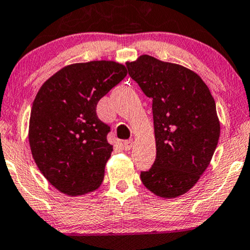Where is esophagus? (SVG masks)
<instances>
[{"label":"esophagus","mask_w":250,"mask_h":250,"mask_svg":"<svg viewBox=\"0 0 250 250\" xmlns=\"http://www.w3.org/2000/svg\"><path fill=\"white\" fill-rule=\"evenodd\" d=\"M132 145H134V141L132 140H128V141L123 142V148H125V151L130 150V148L132 147Z\"/></svg>","instance_id":"1"}]
</instances>
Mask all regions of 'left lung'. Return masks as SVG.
<instances>
[{
	"label": "left lung",
	"mask_w": 250,
	"mask_h": 250,
	"mask_svg": "<svg viewBox=\"0 0 250 250\" xmlns=\"http://www.w3.org/2000/svg\"><path fill=\"white\" fill-rule=\"evenodd\" d=\"M127 68L152 99L157 156L141 180L159 197H178L194 187L212 159L220 135L216 103L200 76L180 64L142 55Z\"/></svg>",
	"instance_id": "8db88e82"
}]
</instances>
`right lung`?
<instances>
[{"instance_id": "1", "label": "right lung", "mask_w": 250, "mask_h": 250, "mask_svg": "<svg viewBox=\"0 0 250 250\" xmlns=\"http://www.w3.org/2000/svg\"><path fill=\"white\" fill-rule=\"evenodd\" d=\"M127 76L114 61L75 63L48 78L34 99L28 142L38 168L63 194L84 195L102 185L113 146L97 104Z\"/></svg>"}]
</instances>
